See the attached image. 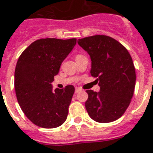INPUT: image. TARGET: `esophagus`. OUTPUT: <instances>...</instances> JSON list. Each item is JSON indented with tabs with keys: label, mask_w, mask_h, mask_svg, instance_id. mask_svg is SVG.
Here are the masks:
<instances>
[{
	"label": "esophagus",
	"mask_w": 153,
	"mask_h": 153,
	"mask_svg": "<svg viewBox=\"0 0 153 153\" xmlns=\"http://www.w3.org/2000/svg\"><path fill=\"white\" fill-rule=\"evenodd\" d=\"M81 90H82V89H81L80 88H79V87L75 88V93H76V94H78V93H79V92L81 91Z\"/></svg>",
	"instance_id": "obj_1"
}]
</instances>
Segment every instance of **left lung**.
I'll return each mask as SVG.
<instances>
[{"label": "left lung", "mask_w": 153, "mask_h": 153, "mask_svg": "<svg viewBox=\"0 0 153 153\" xmlns=\"http://www.w3.org/2000/svg\"><path fill=\"white\" fill-rule=\"evenodd\" d=\"M79 45L91 59L90 74L98 78L100 91L86 90L85 108L89 117L98 123L118 119L130 104L136 84L132 57L122 44L107 36L78 39Z\"/></svg>", "instance_id": "obj_1"}]
</instances>
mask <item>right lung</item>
<instances>
[{
    "label": "right lung",
    "mask_w": 153,
    "mask_h": 153,
    "mask_svg": "<svg viewBox=\"0 0 153 153\" xmlns=\"http://www.w3.org/2000/svg\"><path fill=\"white\" fill-rule=\"evenodd\" d=\"M76 40L37 39L18 59L15 70L17 101L25 115L36 126L54 128L65 122L74 87L67 85L54 91L51 83Z\"/></svg>",
    "instance_id": "1"
}]
</instances>
